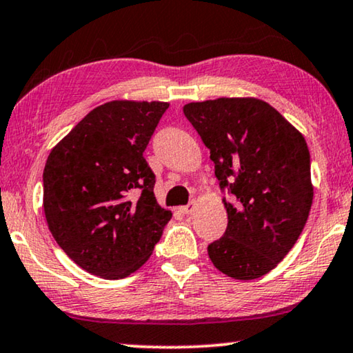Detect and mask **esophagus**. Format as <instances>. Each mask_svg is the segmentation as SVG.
Wrapping results in <instances>:
<instances>
[{"label": "esophagus", "mask_w": 353, "mask_h": 353, "mask_svg": "<svg viewBox=\"0 0 353 353\" xmlns=\"http://www.w3.org/2000/svg\"><path fill=\"white\" fill-rule=\"evenodd\" d=\"M194 209H196V203L192 201V203H188L187 206L181 208V212H182V214H185V215H190V214H193V212H194Z\"/></svg>", "instance_id": "obj_1"}]
</instances>
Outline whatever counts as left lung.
<instances>
[{"label": "left lung", "mask_w": 353, "mask_h": 353, "mask_svg": "<svg viewBox=\"0 0 353 353\" xmlns=\"http://www.w3.org/2000/svg\"><path fill=\"white\" fill-rule=\"evenodd\" d=\"M183 114L215 165L228 227L208 247L220 272L238 281L265 276L283 260L312 206L311 157L304 136L259 98L188 103Z\"/></svg>", "instance_id": "left-lung-1"}]
</instances>
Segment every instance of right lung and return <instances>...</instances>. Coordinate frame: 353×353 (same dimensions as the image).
Segmentation results:
<instances>
[{"instance_id":"obj_1","label":"right lung","mask_w":353,"mask_h":353,"mask_svg":"<svg viewBox=\"0 0 353 353\" xmlns=\"http://www.w3.org/2000/svg\"><path fill=\"white\" fill-rule=\"evenodd\" d=\"M168 108L165 101L104 103L47 157V227L90 274L115 281L138 271L172 217L157 203L155 176L143 157Z\"/></svg>"}]
</instances>
